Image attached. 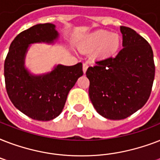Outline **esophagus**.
Listing matches in <instances>:
<instances>
[{
    "label": "esophagus",
    "mask_w": 160,
    "mask_h": 160,
    "mask_svg": "<svg viewBox=\"0 0 160 160\" xmlns=\"http://www.w3.org/2000/svg\"><path fill=\"white\" fill-rule=\"evenodd\" d=\"M87 69H88V65L86 64V63H84V64H83V72H84V74L86 72Z\"/></svg>",
    "instance_id": "34e87169"
}]
</instances>
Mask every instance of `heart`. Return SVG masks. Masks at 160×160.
I'll return each mask as SVG.
<instances>
[{
	"instance_id": "b5f03b06",
	"label": "heart",
	"mask_w": 160,
	"mask_h": 160,
	"mask_svg": "<svg viewBox=\"0 0 160 160\" xmlns=\"http://www.w3.org/2000/svg\"><path fill=\"white\" fill-rule=\"evenodd\" d=\"M121 45V39L116 33H110L105 30L90 34L81 44L83 50L92 51L96 50L95 56L99 59H107L114 55Z\"/></svg>"
}]
</instances>
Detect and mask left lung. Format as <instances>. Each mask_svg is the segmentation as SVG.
I'll return each instance as SVG.
<instances>
[{
    "label": "left lung",
    "instance_id": "left-lung-1",
    "mask_svg": "<svg viewBox=\"0 0 160 160\" xmlns=\"http://www.w3.org/2000/svg\"><path fill=\"white\" fill-rule=\"evenodd\" d=\"M123 47L115 57L88 68L89 95L96 111L109 119H123L145 105L155 66L149 42L133 29L120 26Z\"/></svg>",
    "mask_w": 160,
    "mask_h": 160
}]
</instances>
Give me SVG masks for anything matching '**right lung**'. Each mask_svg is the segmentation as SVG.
<instances>
[{
	"label": "right lung",
	"mask_w": 160,
	"mask_h": 160,
	"mask_svg": "<svg viewBox=\"0 0 160 160\" xmlns=\"http://www.w3.org/2000/svg\"><path fill=\"white\" fill-rule=\"evenodd\" d=\"M53 24H38L22 31L11 42L4 64L6 92L15 107L28 117L48 121L62 112L67 95L83 75L82 63L58 65L51 72L33 75L26 70L25 57L33 43H52L58 38Z\"/></svg>",
	"instance_id": "right-lung-1"
}]
</instances>
